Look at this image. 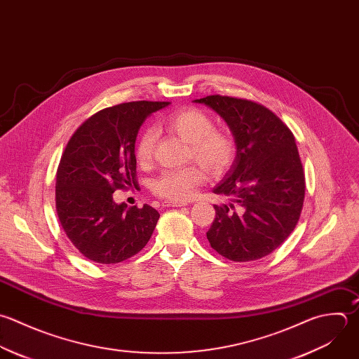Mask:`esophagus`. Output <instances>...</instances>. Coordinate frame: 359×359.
<instances>
[{
    "label": "esophagus",
    "mask_w": 359,
    "mask_h": 359,
    "mask_svg": "<svg viewBox=\"0 0 359 359\" xmlns=\"http://www.w3.org/2000/svg\"><path fill=\"white\" fill-rule=\"evenodd\" d=\"M187 205V203L184 201H165L163 207H184Z\"/></svg>",
    "instance_id": "esophagus-1"
}]
</instances>
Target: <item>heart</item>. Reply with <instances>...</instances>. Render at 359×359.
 Listing matches in <instances>:
<instances>
[{"label":"heart","mask_w":359,"mask_h":359,"mask_svg":"<svg viewBox=\"0 0 359 359\" xmlns=\"http://www.w3.org/2000/svg\"><path fill=\"white\" fill-rule=\"evenodd\" d=\"M165 126L189 144V158L217 175L231 166L235 158L233 138L214 128L212 118L200 109H183L169 114ZM156 134L152 128L145 130L135 148L140 165H148L154 155ZM205 180V173L198 166L165 170L151 183V190L166 200L184 201L194 196L197 187Z\"/></svg>","instance_id":"1"}]
</instances>
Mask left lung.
Here are the masks:
<instances>
[{
  "instance_id": "obj_1",
  "label": "left lung",
  "mask_w": 359,
  "mask_h": 359,
  "mask_svg": "<svg viewBox=\"0 0 359 359\" xmlns=\"http://www.w3.org/2000/svg\"><path fill=\"white\" fill-rule=\"evenodd\" d=\"M228 124L236 156L215 194L229 204L214 205L207 232L214 250L232 262L273 253L295 229L305 198V175L295 137L267 107L246 99L211 95L196 99Z\"/></svg>"
}]
</instances>
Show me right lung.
<instances>
[{
	"label": "right lung",
	"mask_w": 359,
	"mask_h": 359,
	"mask_svg": "<svg viewBox=\"0 0 359 359\" xmlns=\"http://www.w3.org/2000/svg\"><path fill=\"white\" fill-rule=\"evenodd\" d=\"M169 102H128L89 117L71 137L57 170L55 208L71 243L100 264L124 262L144 249L159 212L116 204L117 189L137 184L135 140L142 123Z\"/></svg>",
	"instance_id": "1"
}]
</instances>
